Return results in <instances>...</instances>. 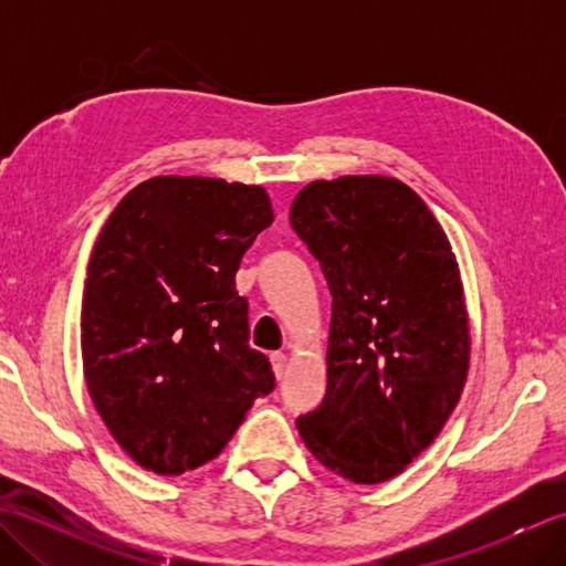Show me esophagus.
<instances>
[{"label": "esophagus", "mask_w": 566, "mask_h": 566, "mask_svg": "<svg viewBox=\"0 0 566 566\" xmlns=\"http://www.w3.org/2000/svg\"><path fill=\"white\" fill-rule=\"evenodd\" d=\"M270 363L274 369V377L282 379L284 377V369H286V355L284 353H272L270 355Z\"/></svg>", "instance_id": "1"}]
</instances>
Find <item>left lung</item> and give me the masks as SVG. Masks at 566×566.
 I'll return each mask as SVG.
<instances>
[{
	"label": "left lung",
	"instance_id": "left-lung-1",
	"mask_svg": "<svg viewBox=\"0 0 566 566\" xmlns=\"http://www.w3.org/2000/svg\"><path fill=\"white\" fill-rule=\"evenodd\" d=\"M290 221L333 296L328 389L296 428L331 472L381 484L438 438L462 396L460 268L436 216L394 177L318 179L298 191Z\"/></svg>",
	"mask_w": 566,
	"mask_h": 566
}]
</instances>
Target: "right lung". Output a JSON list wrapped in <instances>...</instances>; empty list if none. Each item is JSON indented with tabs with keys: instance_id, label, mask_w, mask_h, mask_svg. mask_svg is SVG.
Instances as JSON below:
<instances>
[{
	"instance_id": "1",
	"label": "right lung",
	"mask_w": 566,
	"mask_h": 566,
	"mask_svg": "<svg viewBox=\"0 0 566 566\" xmlns=\"http://www.w3.org/2000/svg\"><path fill=\"white\" fill-rule=\"evenodd\" d=\"M272 221L262 187L167 175L130 189L94 243L84 379L114 440L148 472L207 464L274 389L235 292L240 260Z\"/></svg>"
}]
</instances>
